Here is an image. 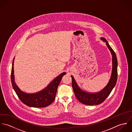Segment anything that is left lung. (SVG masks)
<instances>
[{"instance_id":"left-lung-1","label":"left lung","mask_w":132,"mask_h":132,"mask_svg":"<svg viewBox=\"0 0 132 132\" xmlns=\"http://www.w3.org/2000/svg\"><path fill=\"white\" fill-rule=\"evenodd\" d=\"M101 40L105 42L106 46L110 51L112 56V70L110 80L104 88L101 91L90 93L82 90L76 81L74 77L72 78V86L77 99L81 103L86 105H96L102 104L109 95L112 90L116 85L117 79V59L116 54L109 45L105 38L102 37Z\"/></svg>"}]
</instances>
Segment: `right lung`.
<instances>
[{
  "mask_svg": "<svg viewBox=\"0 0 132 132\" xmlns=\"http://www.w3.org/2000/svg\"><path fill=\"white\" fill-rule=\"evenodd\" d=\"M15 57L13 59L12 71L11 81L13 88L20 101L25 105L34 108H43L48 106L54 101L58 86L63 77L66 72H63L56 77L43 90L34 93H27L18 87L15 81L14 63Z\"/></svg>",
  "mask_w": 132,
  "mask_h": 132,
  "instance_id": "obj_1",
  "label": "right lung"
}]
</instances>
